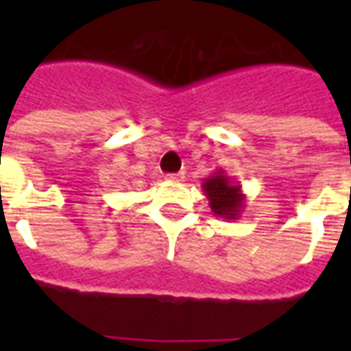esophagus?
I'll return each instance as SVG.
<instances>
[{
  "label": "esophagus",
  "mask_w": 351,
  "mask_h": 351,
  "mask_svg": "<svg viewBox=\"0 0 351 351\" xmlns=\"http://www.w3.org/2000/svg\"><path fill=\"white\" fill-rule=\"evenodd\" d=\"M165 180L167 182H182L184 180V173H173V175L165 176Z\"/></svg>",
  "instance_id": "obj_1"
}]
</instances>
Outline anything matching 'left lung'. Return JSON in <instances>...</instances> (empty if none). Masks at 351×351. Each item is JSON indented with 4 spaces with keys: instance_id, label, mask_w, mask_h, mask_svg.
Wrapping results in <instances>:
<instances>
[{
    "instance_id": "1",
    "label": "left lung",
    "mask_w": 351,
    "mask_h": 351,
    "mask_svg": "<svg viewBox=\"0 0 351 351\" xmlns=\"http://www.w3.org/2000/svg\"><path fill=\"white\" fill-rule=\"evenodd\" d=\"M202 191L215 217L224 220H239L245 208V195L239 182H234L224 169H217L202 182Z\"/></svg>"
}]
</instances>
